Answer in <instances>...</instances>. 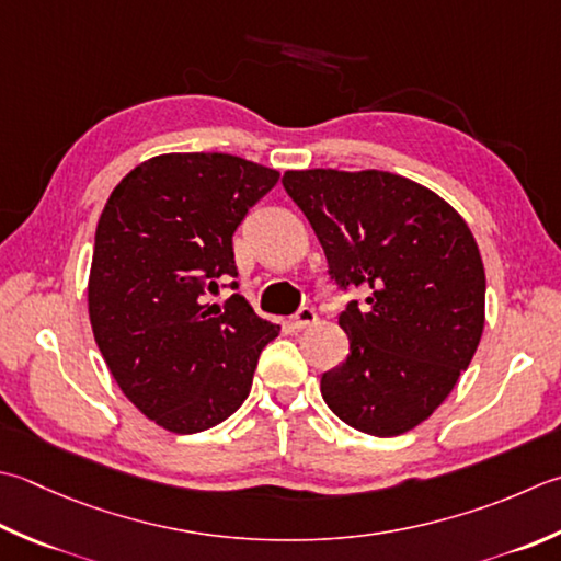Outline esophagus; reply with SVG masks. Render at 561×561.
<instances>
[{
    "instance_id": "34e87169",
    "label": "esophagus",
    "mask_w": 561,
    "mask_h": 561,
    "mask_svg": "<svg viewBox=\"0 0 561 561\" xmlns=\"http://www.w3.org/2000/svg\"><path fill=\"white\" fill-rule=\"evenodd\" d=\"M316 318L318 316H316L311 306H301V309L291 316V325L296 328V331H304V328H309V325L316 323Z\"/></svg>"
}]
</instances>
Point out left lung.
Returning <instances> with one entry per match:
<instances>
[{
    "label": "left lung",
    "instance_id": "8db88e82",
    "mask_svg": "<svg viewBox=\"0 0 561 561\" xmlns=\"http://www.w3.org/2000/svg\"><path fill=\"white\" fill-rule=\"evenodd\" d=\"M284 190L321 240L350 355L321 393L355 431L391 437L431 419L484 331L486 274L465 218L427 186L381 170H289Z\"/></svg>",
    "mask_w": 561,
    "mask_h": 561
}]
</instances>
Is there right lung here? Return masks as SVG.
Returning a JSON list of instances; mask_svg holds the SVG:
<instances>
[{"label":"right lung","mask_w":561,"mask_h":561,"mask_svg":"<svg viewBox=\"0 0 561 561\" xmlns=\"http://www.w3.org/2000/svg\"><path fill=\"white\" fill-rule=\"evenodd\" d=\"M277 180L226 152H168L130 170L99 216L94 340L126 399L164 431L192 435L233 415L279 335L240 294L208 301L238 277L236 228Z\"/></svg>","instance_id":"right-lung-1"}]
</instances>
